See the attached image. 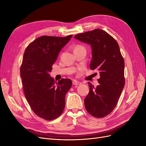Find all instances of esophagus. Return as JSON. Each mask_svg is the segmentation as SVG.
Instances as JSON below:
<instances>
[{
    "label": "esophagus",
    "instance_id": "1",
    "mask_svg": "<svg viewBox=\"0 0 146 146\" xmlns=\"http://www.w3.org/2000/svg\"><path fill=\"white\" fill-rule=\"evenodd\" d=\"M72 84H73V85H80L81 84V82H79V81H78V80H73V82H72Z\"/></svg>",
    "mask_w": 146,
    "mask_h": 146
}]
</instances>
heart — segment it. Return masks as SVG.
Here are the masks:
<instances>
[{
  "mask_svg": "<svg viewBox=\"0 0 146 146\" xmlns=\"http://www.w3.org/2000/svg\"><path fill=\"white\" fill-rule=\"evenodd\" d=\"M82 47H83L82 46H80V45H77V46H76L74 47V50H77V49H79V48H82Z\"/></svg>",
  "mask_w": 146,
  "mask_h": 146,
  "instance_id": "obj_1",
  "label": "heart"
}]
</instances>
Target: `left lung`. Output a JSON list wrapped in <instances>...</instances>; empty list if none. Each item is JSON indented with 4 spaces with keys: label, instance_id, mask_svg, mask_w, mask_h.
I'll return each instance as SVG.
<instances>
[{
    "label": "left lung",
    "instance_id": "1",
    "mask_svg": "<svg viewBox=\"0 0 146 146\" xmlns=\"http://www.w3.org/2000/svg\"><path fill=\"white\" fill-rule=\"evenodd\" d=\"M76 39L91 45L92 59L90 69L99 71V85H90L89 93L84 100L87 112L94 117L102 118L115 108L125 86V61L117 41L100 29L74 36Z\"/></svg>",
    "mask_w": 146,
    "mask_h": 146
}]
</instances>
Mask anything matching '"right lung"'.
<instances>
[{"mask_svg": "<svg viewBox=\"0 0 146 146\" xmlns=\"http://www.w3.org/2000/svg\"><path fill=\"white\" fill-rule=\"evenodd\" d=\"M72 37L43 35L31 42L24 53L20 75L25 98L35 114L46 120L60 116L66 93L72 87V80L61 79L56 82L48 74Z\"/></svg>", "mask_w": 146, "mask_h": 146, "instance_id": "obj_1", "label": "right lung"}]
</instances>
